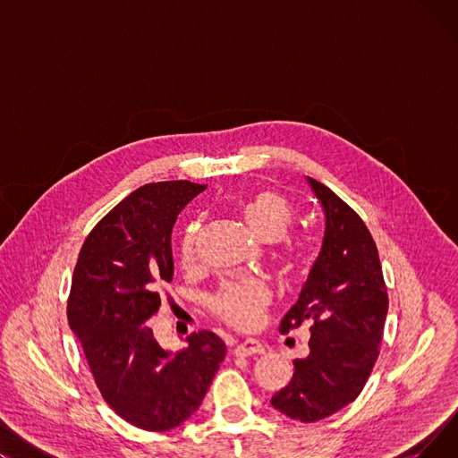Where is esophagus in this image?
<instances>
[{
    "instance_id": "obj_1",
    "label": "esophagus",
    "mask_w": 458,
    "mask_h": 458,
    "mask_svg": "<svg viewBox=\"0 0 458 458\" xmlns=\"http://www.w3.org/2000/svg\"><path fill=\"white\" fill-rule=\"evenodd\" d=\"M261 352H266V347H263V344L258 340H245L233 347L235 356H250V354H261Z\"/></svg>"
}]
</instances>
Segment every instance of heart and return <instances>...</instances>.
Instances as JSON below:
<instances>
[{
    "label": "heart",
    "instance_id": "heart-1",
    "mask_svg": "<svg viewBox=\"0 0 458 458\" xmlns=\"http://www.w3.org/2000/svg\"><path fill=\"white\" fill-rule=\"evenodd\" d=\"M243 216L250 230L263 242H276L293 221V209L280 192L259 191L243 206ZM200 223H191L180 242V259L183 266H192L197 259ZM271 293L258 278L226 282L211 297V308L225 323L235 328H252L258 325L263 310L267 308Z\"/></svg>",
    "mask_w": 458,
    "mask_h": 458
}]
</instances>
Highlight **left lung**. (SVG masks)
Masks as SVG:
<instances>
[{
    "instance_id": "left-lung-1",
    "label": "left lung",
    "mask_w": 458,
    "mask_h": 458,
    "mask_svg": "<svg viewBox=\"0 0 458 458\" xmlns=\"http://www.w3.org/2000/svg\"><path fill=\"white\" fill-rule=\"evenodd\" d=\"M325 213V235L297 302L280 323L290 332L310 321V354L271 404L304 423L352 403L375 366L388 314L378 250L364 221L327 185L306 178Z\"/></svg>"
}]
</instances>
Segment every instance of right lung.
<instances>
[{
	"instance_id": "right-lung-1",
	"label": "right lung",
	"mask_w": 458,
	"mask_h": 458,
	"mask_svg": "<svg viewBox=\"0 0 458 458\" xmlns=\"http://www.w3.org/2000/svg\"><path fill=\"white\" fill-rule=\"evenodd\" d=\"M204 189L185 180L135 189L89 233L72 276L68 323L96 386L144 430L174 428L195 414L226 354L209 330L187 335L182 351L163 349L148 325L174 275V223Z\"/></svg>"
}]
</instances>
